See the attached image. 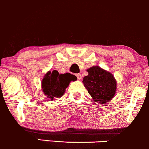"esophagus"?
Wrapping results in <instances>:
<instances>
[{
  "label": "esophagus",
  "mask_w": 149,
  "mask_h": 149,
  "mask_svg": "<svg viewBox=\"0 0 149 149\" xmlns=\"http://www.w3.org/2000/svg\"><path fill=\"white\" fill-rule=\"evenodd\" d=\"M76 77L78 78V80H80V79H81V78H82V76H81V74H80V73H77Z\"/></svg>",
  "instance_id": "34e87169"
}]
</instances>
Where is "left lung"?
Segmentation results:
<instances>
[{
	"label": "left lung",
	"instance_id": "left-lung-1",
	"mask_svg": "<svg viewBox=\"0 0 149 149\" xmlns=\"http://www.w3.org/2000/svg\"><path fill=\"white\" fill-rule=\"evenodd\" d=\"M88 75L82 80L84 86L96 103L105 104L114 98L116 92L117 82L113 76L98 66H94L87 70Z\"/></svg>",
	"mask_w": 149,
	"mask_h": 149
}]
</instances>
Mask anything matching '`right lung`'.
I'll return each instance as SVG.
<instances>
[{"label": "right lung", "instance_id": "add662e5", "mask_svg": "<svg viewBox=\"0 0 149 149\" xmlns=\"http://www.w3.org/2000/svg\"><path fill=\"white\" fill-rule=\"evenodd\" d=\"M76 80V76L69 73L61 74L56 70L48 71L42 80V91L48 99L52 101L54 98L62 97L70 82Z\"/></svg>", "mask_w": 149, "mask_h": 149}]
</instances>
